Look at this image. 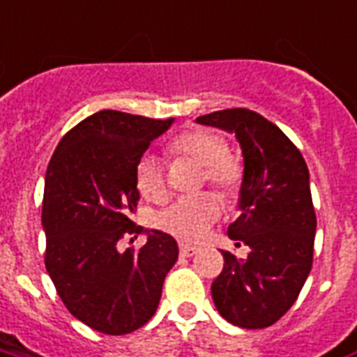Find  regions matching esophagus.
Masks as SVG:
<instances>
[{
    "instance_id": "34e87169",
    "label": "esophagus",
    "mask_w": 357,
    "mask_h": 357,
    "mask_svg": "<svg viewBox=\"0 0 357 357\" xmlns=\"http://www.w3.org/2000/svg\"><path fill=\"white\" fill-rule=\"evenodd\" d=\"M179 253H181V257H192V255L199 253V248L191 244H181L179 245Z\"/></svg>"
}]
</instances>
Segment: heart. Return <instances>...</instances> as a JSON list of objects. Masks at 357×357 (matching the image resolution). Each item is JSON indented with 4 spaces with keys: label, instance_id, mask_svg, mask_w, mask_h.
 Returning a JSON list of instances; mask_svg holds the SVG:
<instances>
[{
    "label": "heart",
    "instance_id": "b5f03b06",
    "mask_svg": "<svg viewBox=\"0 0 357 357\" xmlns=\"http://www.w3.org/2000/svg\"><path fill=\"white\" fill-rule=\"evenodd\" d=\"M168 155L174 158H189L202 166V179L223 192L232 195L242 183V165L227 153L225 138L212 130H191L181 134L168 145ZM138 191L147 200L158 202L166 197V178L162 166L155 157H142L134 168ZM221 200L213 192L176 200L158 213L157 223L162 231L181 240H199L208 227L219 218Z\"/></svg>",
    "mask_w": 357,
    "mask_h": 357
}]
</instances>
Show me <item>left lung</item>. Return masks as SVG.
<instances>
[{
    "label": "left lung",
    "mask_w": 357,
    "mask_h": 357,
    "mask_svg": "<svg viewBox=\"0 0 357 357\" xmlns=\"http://www.w3.org/2000/svg\"><path fill=\"white\" fill-rule=\"evenodd\" d=\"M197 123L234 132L244 155L240 215L227 234L250 253L236 259L223 252L213 303L232 326L263 329L291 308L312 268L316 212L308 168L291 139L259 113L234 107Z\"/></svg>",
    "instance_id": "obj_1"
}]
</instances>
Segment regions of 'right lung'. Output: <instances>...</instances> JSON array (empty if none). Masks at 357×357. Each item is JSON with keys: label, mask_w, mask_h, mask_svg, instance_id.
<instances>
[{"label": "right lung", "mask_w": 357, "mask_h": 357, "mask_svg": "<svg viewBox=\"0 0 357 357\" xmlns=\"http://www.w3.org/2000/svg\"><path fill=\"white\" fill-rule=\"evenodd\" d=\"M172 123L98 112L60 139L47 168L45 266L71 316L100 333L126 335L145 326L178 261V242L166 232L145 231L142 248L119 244L144 232L130 219L139 200L134 168Z\"/></svg>", "instance_id": "add662e5"}]
</instances>
